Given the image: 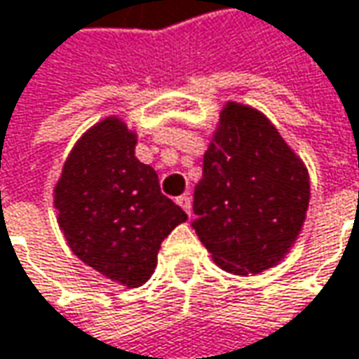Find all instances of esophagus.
<instances>
[{"label": "esophagus", "instance_id": "1", "mask_svg": "<svg viewBox=\"0 0 359 359\" xmlns=\"http://www.w3.org/2000/svg\"><path fill=\"white\" fill-rule=\"evenodd\" d=\"M175 202H177V204H180V206H182V208H184V210H186L188 215L192 212V198H190L188 194H184V196H180V198H177Z\"/></svg>", "mask_w": 359, "mask_h": 359}]
</instances>
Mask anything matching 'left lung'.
I'll return each mask as SVG.
<instances>
[{
    "label": "left lung",
    "mask_w": 359,
    "mask_h": 359,
    "mask_svg": "<svg viewBox=\"0 0 359 359\" xmlns=\"http://www.w3.org/2000/svg\"><path fill=\"white\" fill-rule=\"evenodd\" d=\"M311 200L309 169L259 110L226 102L194 190V231L217 266L249 276L278 266Z\"/></svg>",
    "instance_id": "left-lung-1"
}]
</instances>
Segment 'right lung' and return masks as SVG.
<instances>
[{"label": "right lung", "mask_w": 359, "mask_h": 359, "mask_svg": "<svg viewBox=\"0 0 359 359\" xmlns=\"http://www.w3.org/2000/svg\"><path fill=\"white\" fill-rule=\"evenodd\" d=\"M137 133L118 116L86 130L55 186L57 220L71 251L126 288L157 268L161 241L188 215L159 190L157 173L135 157Z\"/></svg>", "instance_id": "1"}]
</instances>
